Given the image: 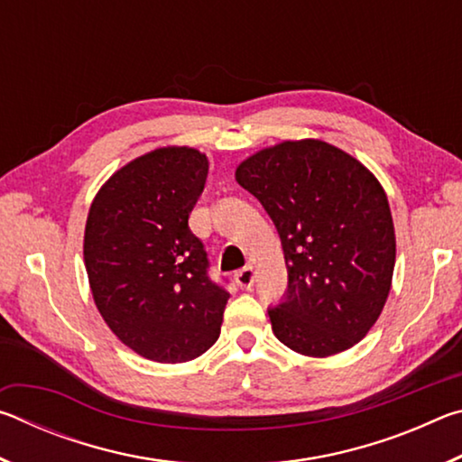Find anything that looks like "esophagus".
Segmentation results:
<instances>
[{"mask_svg":"<svg viewBox=\"0 0 462 462\" xmlns=\"http://www.w3.org/2000/svg\"><path fill=\"white\" fill-rule=\"evenodd\" d=\"M234 279H236V285L240 289H250L254 283V267H250V264H248V267L240 269L236 275H234Z\"/></svg>","mask_w":462,"mask_h":462,"instance_id":"esophagus-1","label":"esophagus"}]
</instances>
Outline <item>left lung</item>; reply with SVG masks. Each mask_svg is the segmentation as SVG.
I'll use <instances>...</instances> for the list:
<instances>
[{
  "label": "left lung",
  "mask_w": 462,
  "mask_h": 462,
  "mask_svg": "<svg viewBox=\"0 0 462 462\" xmlns=\"http://www.w3.org/2000/svg\"><path fill=\"white\" fill-rule=\"evenodd\" d=\"M238 185L267 209L287 267L273 334L326 358L361 342L385 308L395 267L387 193L353 154L318 138L283 140L246 156Z\"/></svg>",
  "instance_id": "1"
}]
</instances>
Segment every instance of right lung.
<instances>
[{
    "label": "right lung",
    "instance_id": "1",
    "mask_svg": "<svg viewBox=\"0 0 462 462\" xmlns=\"http://www.w3.org/2000/svg\"><path fill=\"white\" fill-rule=\"evenodd\" d=\"M209 161L191 146H161L99 187L83 236L93 301L118 340L154 363H187L220 336L228 291L208 279L189 230Z\"/></svg>",
    "mask_w": 462,
    "mask_h": 462
}]
</instances>
